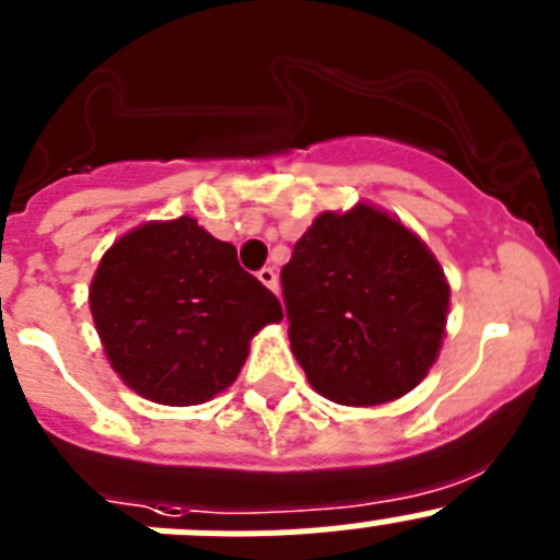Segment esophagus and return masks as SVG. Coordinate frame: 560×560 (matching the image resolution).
<instances>
[{
  "label": "esophagus",
  "mask_w": 560,
  "mask_h": 560,
  "mask_svg": "<svg viewBox=\"0 0 560 560\" xmlns=\"http://www.w3.org/2000/svg\"><path fill=\"white\" fill-rule=\"evenodd\" d=\"M257 279L262 281L265 287H268V290H273V292H279V273H276L273 268H262L257 273Z\"/></svg>",
  "instance_id": "34e87169"
}]
</instances>
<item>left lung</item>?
Instances as JSON below:
<instances>
[{
    "label": "left lung",
    "instance_id": "8db88e82",
    "mask_svg": "<svg viewBox=\"0 0 560 560\" xmlns=\"http://www.w3.org/2000/svg\"><path fill=\"white\" fill-rule=\"evenodd\" d=\"M281 287L292 352L336 405L399 399L438 361L452 287L430 246L374 205L319 213Z\"/></svg>",
    "mask_w": 560,
    "mask_h": 560
}]
</instances>
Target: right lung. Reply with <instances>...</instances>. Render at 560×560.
Instances as JSON below:
<instances>
[{"mask_svg":"<svg viewBox=\"0 0 560 560\" xmlns=\"http://www.w3.org/2000/svg\"><path fill=\"white\" fill-rule=\"evenodd\" d=\"M90 312L117 377L172 407L230 388L248 341L284 317L279 298L241 268L235 246L191 215L117 237L92 276Z\"/></svg>","mask_w":560,"mask_h":560,"instance_id":"right-lung-1","label":"right lung"}]
</instances>
